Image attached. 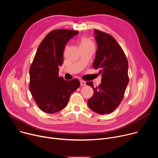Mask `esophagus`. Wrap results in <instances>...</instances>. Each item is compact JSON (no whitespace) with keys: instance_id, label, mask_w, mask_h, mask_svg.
<instances>
[{"instance_id":"1","label":"esophagus","mask_w":158,"mask_h":158,"mask_svg":"<svg viewBox=\"0 0 158 158\" xmlns=\"http://www.w3.org/2000/svg\"><path fill=\"white\" fill-rule=\"evenodd\" d=\"M80 83H81V85H82V86L85 85L86 84L85 82L84 81H82V80H80Z\"/></svg>"}]
</instances>
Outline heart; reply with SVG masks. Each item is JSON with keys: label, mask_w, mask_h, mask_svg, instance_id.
<instances>
[{"label": "heart", "mask_w": 158, "mask_h": 158, "mask_svg": "<svg viewBox=\"0 0 158 158\" xmlns=\"http://www.w3.org/2000/svg\"><path fill=\"white\" fill-rule=\"evenodd\" d=\"M87 46H94V43L91 39L87 37H82L80 40L79 47H87Z\"/></svg>", "instance_id": "obj_1"}]
</instances>
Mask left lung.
Returning a JSON list of instances; mask_svg holds the SVG:
<instances>
[{"instance_id":"obj_1","label":"left lung","mask_w":158,"mask_h":158,"mask_svg":"<svg viewBox=\"0 0 158 158\" xmlns=\"http://www.w3.org/2000/svg\"><path fill=\"white\" fill-rule=\"evenodd\" d=\"M98 48L93 67L101 74V83L94 87L93 82H87L94 90L87 101L92 110L99 114H108L121 102L129 82L128 62L126 55L110 34L94 29Z\"/></svg>"}]
</instances>
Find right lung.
<instances>
[{
    "label": "right lung",
    "instance_id": "right-lung-1",
    "mask_svg": "<svg viewBox=\"0 0 158 158\" xmlns=\"http://www.w3.org/2000/svg\"><path fill=\"white\" fill-rule=\"evenodd\" d=\"M79 31L57 29L49 32L39 46L31 65L29 90L40 110L53 114L63 109L70 96L80 86L77 79L59 76L66 44Z\"/></svg>",
    "mask_w": 158,
    "mask_h": 158
}]
</instances>
